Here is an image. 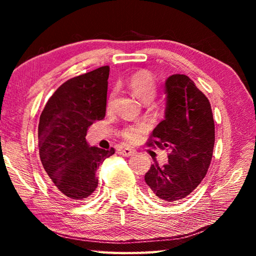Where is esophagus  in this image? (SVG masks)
<instances>
[{"label": "esophagus", "mask_w": 256, "mask_h": 256, "mask_svg": "<svg viewBox=\"0 0 256 256\" xmlns=\"http://www.w3.org/2000/svg\"><path fill=\"white\" fill-rule=\"evenodd\" d=\"M134 154H136V150L130 149V148H123L120 150V154L124 156V157H131V156H133Z\"/></svg>", "instance_id": "34e87169"}]
</instances>
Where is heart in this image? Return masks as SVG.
<instances>
[{
	"instance_id": "obj_1",
	"label": "heart",
	"mask_w": 256,
	"mask_h": 256,
	"mask_svg": "<svg viewBox=\"0 0 256 256\" xmlns=\"http://www.w3.org/2000/svg\"><path fill=\"white\" fill-rule=\"evenodd\" d=\"M128 88L131 89V92L136 94V97L140 99L141 102L146 104L150 102L154 98L156 94H157V84H156L154 78L150 74L149 72H138L136 74H133L130 78L128 81ZM112 96L114 94H110V98H108V106L110 105L112 100ZM146 125L144 123L136 124V125H131V126H128L123 131V138L128 142H134L138 141V138H141V134L146 132Z\"/></svg>"
}]
</instances>
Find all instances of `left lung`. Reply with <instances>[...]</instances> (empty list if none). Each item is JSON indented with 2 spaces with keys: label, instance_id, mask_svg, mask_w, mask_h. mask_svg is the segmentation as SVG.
I'll list each match as a JSON object with an SVG mask.
<instances>
[{
  "label": "left lung",
  "instance_id": "left-lung-1",
  "mask_svg": "<svg viewBox=\"0 0 256 256\" xmlns=\"http://www.w3.org/2000/svg\"><path fill=\"white\" fill-rule=\"evenodd\" d=\"M164 118L148 146L170 148L168 164H151L146 183L164 202H177L196 188L210 166L214 122L210 102L188 76L172 74L164 82Z\"/></svg>",
  "mask_w": 256,
  "mask_h": 256
}]
</instances>
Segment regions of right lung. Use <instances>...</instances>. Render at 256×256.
Masks as SVG:
<instances>
[{
  "instance_id": "1",
  "label": "right lung",
  "mask_w": 256,
  "mask_h": 256,
  "mask_svg": "<svg viewBox=\"0 0 256 256\" xmlns=\"http://www.w3.org/2000/svg\"><path fill=\"white\" fill-rule=\"evenodd\" d=\"M110 66L72 78L58 86L38 124L40 157L62 196L82 200L97 188L96 172L115 150L90 146L86 130L105 118Z\"/></svg>"
}]
</instances>
